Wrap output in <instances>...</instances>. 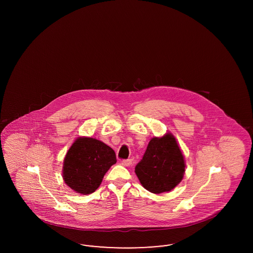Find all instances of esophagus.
I'll return each mask as SVG.
<instances>
[{"instance_id": "esophagus-1", "label": "esophagus", "mask_w": 253, "mask_h": 253, "mask_svg": "<svg viewBox=\"0 0 253 253\" xmlns=\"http://www.w3.org/2000/svg\"><path fill=\"white\" fill-rule=\"evenodd\" d=\"M121 164L125 167H128V166H131L132 165V160L131 159H123L121 161Z\"/></svg>"}]
</instances>
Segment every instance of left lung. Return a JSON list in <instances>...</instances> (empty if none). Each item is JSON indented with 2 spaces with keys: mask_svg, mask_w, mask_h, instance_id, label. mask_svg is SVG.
<instances>
[{
  "mask_svg": "<svg viewBox=\"0 0 253 253\" xmlns=\"http://www.w3.org/2000/svg\"><path fill=\"white\" fill-rule=\"evenodd\" d=\"M134 171L151 193L169 192L177 186L184 175L185 161L173 135L152 138Z\"/></svg>",
  "mask_w": 253,
  "mask_h": 253,
  "instance_id": "obj_1",
  "label": "left lung"
}]
</instances>
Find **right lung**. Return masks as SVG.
<instances>
[{
    "label": "right lung",
    "mask_w": 253,
    "mask_h": 253,
    "mask_svg": "<svg viewBox=\"0 0 253 253\" xmlns=\"http://www.w3.org/2000/svg\"><path fill=\"white\" fill-rule=\"evenodd\" d=\"M117 162L114 150L91 137H79L63 162L64 182L77 193L90 194L99 187L104 174Z\"/></svg>",
    "instance_id": "1"
}]
</instances>
